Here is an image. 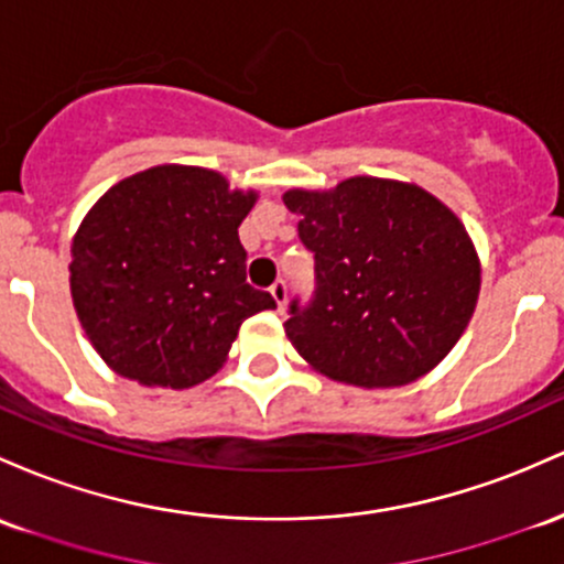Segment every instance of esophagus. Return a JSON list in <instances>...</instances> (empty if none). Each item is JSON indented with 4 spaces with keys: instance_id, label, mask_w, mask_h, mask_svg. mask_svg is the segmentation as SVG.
I'll return each mask as SVG.
<instances>
[{
    "instance_id": "34e87169",
    "label": "esophagus",
    "mask_w": 564,
    "mask_h": 564,
    "mask_svg": "<svg viewBox=\"0 0 564 564\" xmlns=\"http://www.w3.org/2000/svg\"><path fill=\"white\" fill-rule=\"evenodd\" d=\"M270 294H272V300H275L278 313H283V307H286V283L275 281V283H272V286H270Z\"/></svg>"
}]
</instances>
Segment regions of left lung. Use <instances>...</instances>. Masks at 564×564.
<instances>
[{
  "label": "left lung",
  "instance_id": "left-lung-1",
  "mask_svg": "<svg viewBox=\"0 0 564 564\" xmlns=\"http://www.w3.org/2000/svg\"><path fill=\"white\" fill-rule=\"evenodd\" d=\"M315 292L283 324L321 375L395 388L429 375L466 332L481 268L466 227L417 184L352 176L334 189H289Z\"/></svg>",
  "mask_w": 564,
  "mask_h": 564
}]
</instances>
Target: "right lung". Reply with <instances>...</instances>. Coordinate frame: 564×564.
Here are the masks:
<instances>
[{
  "label": "right lung",
  "instance_id": "right-lung-1",
  "mask_svg": "<svg viewBox=\"0 0 564 564\" xmlns=\"http://www.w3.org/2000/svg\"><path fill=\"white\" fill-rule=\"evenodd\" d=\"M257 192L221 173L154 165L98 197L72 240L74 311L98 356L141 386L192 388L240 324L275 300L246 283L238 227Z\"/></svg>",
  "mask_w": 564,
  "mask_h": 564
}]
</instances>
